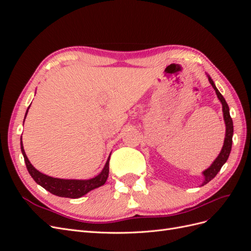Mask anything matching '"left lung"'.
Wrapping results in <instances>:
<instances>
[{
	"mask_svg": "<svg viewBox=\"0 0 251 251\" xmlns=\"http://www.w3.org/2000/svg\"><path fill=\"white\" fill-rule=\"evenodd\" d=\"M208 80L210 82V85L212 86V88L215 89L219 100L221 101V103H222L223 116H224V121H225V126H226V134H225L223 148H222L221 151H220L219 156L216 158V160L212 162V164L209 166V168L203 172L204 182L202 183V185H205L206 183H208L210 180L214 179L217 176V174L220 172V170H221L223 164L227 161V159H228L230 151H231L232 135H233V124H232V119H231L230 114H229L228 104H227L225 98L223 97V95L221 93L219 92V90L215 86V82L212 81V79L209 76H208Z\"/></svg>",
	"mask_w": 251,
	"mask_h": 251,
	"instance_id": "1",
	"label": "left lung"
}]
</instances>
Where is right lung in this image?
<instances>
[{
	"mask_svg": "<svg viewBox=\"0 0 251 251\" xmlns=\"http://www.w3.org/2000/svg\"><path fill=\"white\" fill-rule=\"evenodd\" d=\"M28 109L26 112V115L28 113ZM26 115H25V118H26ZM21 150H22L23 156H24L26 168L30 174V176L33 178V180L37 184H40L41 186H43L45 189H46V191L58 197L72 198V199L80 198V197L86 195L90 191H92V189L103 185L109 177L110 157L108 158L107 163H105L101 173L92 179H89V180L58 179V178H53V177L47 176V175L42 174L41 172H39L36 169L33 168V165L30 163L25 154L24 147H23V142H22V137H21Z\"/></svg>",
	"mask_w": 251,
	"mask_h": 251,
	"instance_id": "add662e5",
	"label": "right lung"
}]
</instances>
